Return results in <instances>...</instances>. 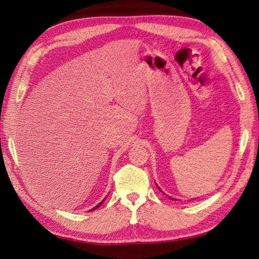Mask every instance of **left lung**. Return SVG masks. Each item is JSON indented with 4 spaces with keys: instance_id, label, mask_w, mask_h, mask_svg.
I'll list each match as a JSON object with an SVG mask.
<instances>
[{
    "instance_id": "obj_1",
    "label": "left lung",
    "mask_w": 259,
    "mask_h": 259,
    "mask_svg": "<svg viewBox=\"0 0 259 259\" xmlns=\"http://www.w3.org/2000/svg\"><path fill=\"white\" fill-rule=\"evenodd\" d=\"M170 199H172V198H170Z\"/></svg>"
}]
</instances>
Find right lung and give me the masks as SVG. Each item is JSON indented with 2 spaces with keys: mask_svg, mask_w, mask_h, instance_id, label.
Returning <instances> with one entry per match:
<instances>
[{
  "mask_svg": "<svg viewBox=\"0 0 259 259\" xmlns=\"http://www.w3.org/2000/svg\"><path fill=\"white\" fill-rule=\"evenodd\" d=\"M104 199H106V198H104ZM103 201H104V200H102V201H101V202H100V203H99V205H98V206H96V207H95V208H93V209H91V210H95V209H97V208H98V207H100V206H101V205H102V203H103Z\"/></svg>",
  "mask_w": 259,
  "mask_h": 259,
  "instance_id": "right-lung-1",
  "label": "right lung"
}]
</instances>
